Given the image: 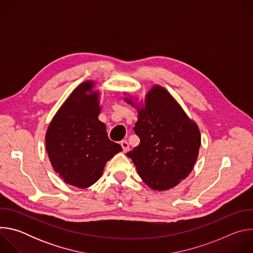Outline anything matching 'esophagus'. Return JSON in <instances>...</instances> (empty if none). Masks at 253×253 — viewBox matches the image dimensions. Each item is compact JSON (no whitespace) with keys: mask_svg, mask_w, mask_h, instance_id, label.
Segmentation results:
<instances>
[{"mask_svg":"<svg viewBox=\"0 0 253 253\" xmlns=\"http://www.w3.org/2000/svg\"><path fill=\"white\" fill-rule=\"evenodd\" d=\"M121 146H122V149H123V152H127L129 150V143L126 141V140H123L121 141Z\"/></svg>","mask_w":253,"mask_h":253,"instance_id":"34e87169","label":"esophagus"}]
</instances>
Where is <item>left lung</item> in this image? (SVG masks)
I'll list each match as a JSON object with an SVG mask.
<instances>
[{
	"mask_svg": "<svg viewBox=\"0 0 253 253\" xmlns=\"http://www.w3.org/2000/svg\"><path fill=\"white\" fill-rule=\"evenodd\" d=\"M133 130L140 143L126 155L150 188L167 190L188 176L198 156L200 132L165 89L150 90Z\"/></svg>",
	"mask_w": 253,
	"mask_h": 253,
	"instance_id": "left-lung-1",
	"label": "left lung"
}]
</instances>
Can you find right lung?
I'll use <instances>...</instances> for the list:
<instances>
[{
  "label": "right lung",
  "mask_w": 253,
  "mask_h": 253,
  "mask_svg": "<svg viewBox=\"0 0 253 253\" xmlns=\"http://www.w3.org/2000/svg\"><path fill=\"white\" fill-rule=\"evenodd\" d=\"M93 83L81 84L71 94L53 118L47 134L46 149L54 170L68 184L87 188L102 175L104 166L120 144L108 138L106 126L98 120V95H87Z\"/></svg>",
  "instance_id": "obj_1"
}]
</instances>
